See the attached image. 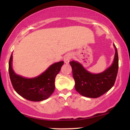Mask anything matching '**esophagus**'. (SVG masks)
I'll use <instances>...</instances> for the list:
<instances>
[{"label":"esophagus","mask_w":130,"mask_h":130,"mask_svg":"<svg viewBox=\"0 0 130 130\" xmlns=\"http://www.w3.org/2000/svg\"><path fill=\"white\" fill-rule=\"evenodd\" d=\"M71 54L68 53V54H67L66 55H65V57H64V62H65V63H68L70 62V60L71 59Z\"/></svg>","instance_id":"34e87169"}]
</instances>
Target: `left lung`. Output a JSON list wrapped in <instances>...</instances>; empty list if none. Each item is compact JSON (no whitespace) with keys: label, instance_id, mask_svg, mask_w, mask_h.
<instances>
[{"label":"left lung","instance_id":"left-lung-1","mask_svg":"<svg viewBox=\"0 0 130 130\" xmlns=\"http://www.w3.org/2000/svg\"><path fill=\"white\" fill-rule=\"evenodd\" d=\"M114 46L116 51L114 62L111 67L101 73H91L79 62H70L75 81L74 87L80 95L88 98H98L113 87L119 69L117 50L114 44Z\"/></svg>","mask_w":130,"mask_h":130}]
</instances>
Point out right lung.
Wrapping results in <instances>:
<instances>
[{"mask_svg":"<svg viewBox=\"0 0 130 130\" xmlns=\"http://www.w3.org/2000/svg\"><path fill=\"white\" fill-rule=\"evenodd\" d=\"M12 54L9 60L8 71L10 80L14 90L22 97L32 101L47 99L55 89V79L63 65V61L51 65L38 76L26 78L16 74L12 68Z\"/></svg>","mask_w":130,"mask_h":130,"instance_id":"add662e5","label":"right lung"}]
</instances>
